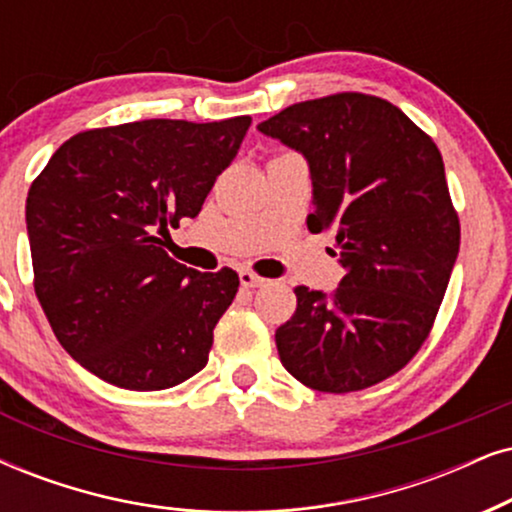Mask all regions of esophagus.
<instances>
[{"instance_id":"obj_1","label":"esophagus","mask_w":512,"mask_h":512,"mask_svg":"<svg viewBox=\"0 0 512 512\" xmlns=\"http://www.w3.org/2000/svg\"><path fill=\"white\" fill-rule=\"evenodd\" d=\"M238 281H241L243 288H262V286H267V278L252 274L250 269L238 271Z\"/></svg>"}]
</instances>
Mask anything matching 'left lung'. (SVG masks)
Segmentation results:
<instances>
[{"instance_id": "left-lung-1", "label": "left lung", "mask_w": 512, "mask_h": 512, "mask_svg": "<svg viewBox=\"0 0 512 512\" xmlns=\"http://www.w3.org/2000/svg\"><path fill=\"white\" fill-rule=\"evenodd\" d=\"M307 160L309 231H333L345 276L295 288L276 331L281 364L319 392H357L411 361L435 321L461 245L442 153L390 101L335 94L257 125Z\"/></svg>"}]
</instances>
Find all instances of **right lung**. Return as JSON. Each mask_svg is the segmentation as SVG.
<instances>
[{"mask_svg":"<svg viewBox=\"0 0 512 512\" xmlns=\"http://www.w3.org/2000/svg\"><path fill=\"white\" fill-rule=\"evenodd\" d=\"M250 118L139 120L75 134L32 181L35 293L58 342L115 387L167 390L208 364L238 274H203L163 250L196 217Z\"/></svg>","mask_w":512,"mask_h":512,"instance_id":"1","label":"right lung"}]
</instances>
